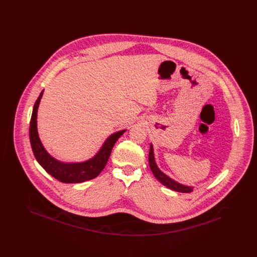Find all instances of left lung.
<instances>
[{
  "mask_svg": "<svg viewBox=\"0 0 257 257\" xmlns=\"http://www.w3.org/2000/svg\"><path fill=\"white\" fill-rule=\"evenodd\" d=\"M148 161H149V167H150L151 171L153 172L154 176H155L164 186L168 187L169 189H171L172 191L179 192V193H191V192H193L194 187H192V186H186V185L178 183V182L174 181L173 179H171V177H169L167 174H165L163 171L160 170L159 168H158V166H157V164H156V162H155L154 151H153L152 145H150Z\"/></svg>",
  "mask_w": 257,
  "mask_h": 257,
  "instance_id": "left-lung-1",
  "label": "left lung"
}]
</instances>
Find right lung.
Masks as SVG:
<instances>
[{
	"mask_svg": "<svg viewBox=\"0 0 257 257\" xmlns=\"http://www.w3.org/2000/svg\"><path fill=\"white\" fill-rule=\"evenodd\" d=\"M43 91L40 92L35 103L30 123V142L37 162L53 177L63 183H81L95 178L105 168L112 147L126 129L110 135L91 159L81 163H64L55 159L43 147L37 132V109Z\"/></svg>",
	"mask_w": 257,
	"mask_h": 257,
	"instance_id": "right-lung-1",
	"label": "right lung"
}]
</instances>
